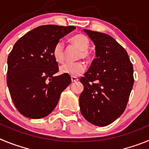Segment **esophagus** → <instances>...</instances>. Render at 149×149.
<instances>
[{"label": "esophagus", "mask_w": 149, "mask_h": 149, "mask_svg": "<svg viewBox=\"0 0 149 149\" xmlns=\"http://www.w3.org/2000/svg\"><path fill=\"white\" fill-rule=\"evenodd\" d=\"M71 80H72V83L77 82V81H79V79L77 78V77H71Z\"/></svg>", "instance_id": "esophagus-1"}]
</instances>
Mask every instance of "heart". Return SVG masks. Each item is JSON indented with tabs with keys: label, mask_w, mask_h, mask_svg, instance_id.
<instances>
[{
	"label": "heart",
	"mask_w": 149,
	"mask_h": 149,
	"mask_svg": "<svg viewBox=\"0 0 149 149\" xmlns=\"http://www.w3.org/2000/svg\"><path fill=\"white\" fill-rule=\"evenodd\" d=\"M70 42L80 49L78 59L89 60L90 58L89 54V40L86 36L82 33L74 34L70 38ZM53 56L55 61L59 63H63L65 60V46L62 41H59L55 45L53 49ZM86 70V65L82 62L77 63H67L61 65L60 72L63 74H67L71 77H78L81 75Z\"/></svg>",
	"instance_id": "b5f03b06"
}]
</instances>
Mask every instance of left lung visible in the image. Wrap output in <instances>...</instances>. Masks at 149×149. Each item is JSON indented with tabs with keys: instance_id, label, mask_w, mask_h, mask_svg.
I'll return each mask as SVG.
<instances>
[{
	"instance_id": "obj_1",
	"label": "left lung",
	"mask_w": 149,
	"mask_h": 149,
	"mask_svg": "<svg viewBox=\"0 0 149 149\" xmlns=\"http://www.w3.org/2000/svg\"><path fill=\"white\" fill-rule=\"evenodd\" d=\"M95 45L96 58L81 78L79 102L83 116L107 126L123 113L134 85V68L127 51L107 34L84 29Z\"/></svg>"
}]
</instances>
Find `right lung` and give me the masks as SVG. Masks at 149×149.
I'll use <instances>...</instances> for the list:
<instances>
[{
    "mask_svg": "<svg viewBox=\"0 0 149 149\" xmlns=\"http://www.w3.org/2000/svg\"><path fill=\"white\" fill-rule=\"evenodd\" d=\"M74 26L42 25L17 41L8 56L6 81L13 103L21 114L41 119L54 110L60 96L70 84L67 74L54 76L58 64L53 49Z\"/></svg>",
    "mask_w": 149,
    "mask_h": 149,
    "instance_id": "obj_1",
    "label": "right lung"
}]
</instances>
